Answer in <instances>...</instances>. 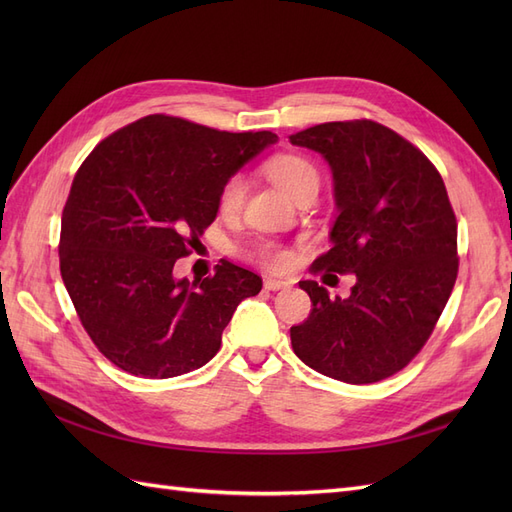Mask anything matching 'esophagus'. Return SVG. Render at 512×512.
Wrapping results in <instances>:
<instances>
[{"instance_id":"esophagus-1","label":"esophagus","mask_w":512,"mask_h":512,"mask_svg":"<svg viewBox=\"0 0 512 512\" xmlns=\"http://www.w3.org/2000/svg\"><path fill=\"white\" fill-rule=\"evenodd\" d=\"M265 288L267 290H284V288H290V282L288 280H275V277H267Z\"/></svg>"}]
</instances>
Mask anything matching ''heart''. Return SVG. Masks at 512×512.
Here are the masks:
<instances>
[{"label": "heart", "instance_id": "obj_1", "mask_svg": "<svg viewBox=\"0 0 512 512\" xmlns=\"http://www.w3.org/2000/svg\"><path fill=\"white\" fill-rule=\"evenodd\" d=\"M267 173L294 200L307 190H318V170L303 158H275L267 164ZM245 192L247 181L241 175L230 177L220 192V209L224 213H237L245 200ZM262 260H265L269 267H284L288 262V254L282 250H275V247H265V250H262Z\"/></svg>", "mask_w": 512, "mask_h": 512}]
</instances>
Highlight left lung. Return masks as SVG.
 I'll return each instance as SVG.
<instances>
[{
  "instance_id": "obj_1",
  "label": "left lung",
  "mask_w": 512,
  "mask_h": 512,
  "mask_svg": "<svg viewBox=\"0 0 512 512\" xmlns=\"http://www.w3.org/2000/svg\"><path fill=\"white\" fill-rule=\"evenodd\" d=\"M329 164L337 218L314 269L354 273L348 299L299 282L312 314L292 350L318 374L369 384L425 346L457 280V220L444 181L421 151L376 121H331L290 136Z\"/></svg>"
}]
</instances>
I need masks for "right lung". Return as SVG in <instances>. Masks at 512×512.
<instances>
[{
  "label": "right lung",
  "mask_w": 512,
  "mask_h": 512,
  "mask_svg": "<svg viewBox=\"0 0 512 512\" xmlns=\"http://www.w3.org/2000/svg\"><path fill=\"white\" fill-rule=\"evenodd\" d=\"M277 143L149 115L111 134L76 173L61 215L59 269L87 335L132 376L164 380L209 363L237 305L262 280L222 260L175 275L220 209L224 183Z\"/></svg>",
  "instance_id": "right-lung-1"
}]
</instances>
